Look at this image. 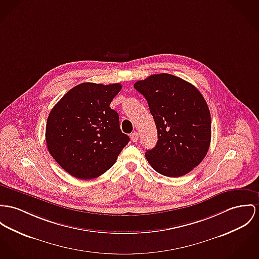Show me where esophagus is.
I'll use <instances>...</instances> for the list:
<instances>
[{"label":"esophagus","mask_w":259,"mask_h":259,"mask_svg":"<svg viewBox=\"0 0 259 259\" xmlns=\"http://www.w3.org/2000/svg\"><path fill=\"white\" fill-rule=\"evenodd\" d=\"M130 138L133 142H137L139 139V134L137 132H133V133L130 134Z\"/></svg>","instance_id":"obj_1"}]
</instances>
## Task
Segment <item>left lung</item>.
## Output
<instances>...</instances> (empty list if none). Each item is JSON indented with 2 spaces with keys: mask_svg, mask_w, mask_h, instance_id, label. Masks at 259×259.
I'll return each mask as SVG.
<instances>
[{
  "mask_svg": "<svg viewBox=\"0 0 259 259\" xmlns=\"http://www.w3.org/2000/svg\"><path fill=\"white\" fill-rule=\"evenodd\" d=\"M134 88L148 101L158 142L146 159L160 175L179 178L205 158L211 142V115L199 91L170 74L138 80Z\"/></svg>",
  "mask_w": 259,
  "mask_h": 259,
  "instance_id": "8db88e82",
  "label": "left lung"
}]
</instances>
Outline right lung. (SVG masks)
I'll return each instance as SVG.
<instances>
[{
	"label": "right lung",
	"mask_w": 259,
	"mask_h": 259,
	"mask_svg": "<svg viewBox=\"0 0 259 259\" xmlns=\"http://www.w3.org/2000/svg\"><path fill=\"white\" fill-rule=\"evenodd\" d=\"M120 83L82 82L52 108L46 124L50 155L69 175L99 178L116 161L130 141L122 133L118 113L109 107Z\"/></svg>",
	"instance_id": "right-lung-1"
}]
</instances>
